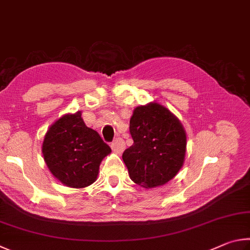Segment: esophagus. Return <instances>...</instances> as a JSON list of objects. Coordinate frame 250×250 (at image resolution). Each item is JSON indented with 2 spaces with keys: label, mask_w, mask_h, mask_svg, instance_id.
Returning a JSON list of instances; mask_svg holds the SVG:
<instances>
[{
  "label": "esophagus",
  "mask_w": 250,
  "mask_h": 250,
  "mask_svg": "<svg viewBox=\"0 0 250 250\" xmlns=\"http://www.w3.org/2000/svg\"><path fill=\"white\" fill-rule=\"evenodd\" d=\"M111 147H112V149L114 151H116V152H118V154H120V152H122L123 150L125 149V142L123 141L122 138L118 137L111 144Z\"/></svg>",
  "instance_id": "34e87169"
}]
</instances>
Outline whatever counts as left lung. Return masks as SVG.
<instances>
[{"label":"left lung","mask_w":250,"mask_h":250,"mask_svg":"<svg viewBox=\"0 0 250 250\" xmlns=\"http://www.w3.org/2000/svg\"><path fill=\"white\" fill-rule=\"evenodd\" d=\"M134 144L122 158L132 180L144 188L163 186L181 169L187 136L181 123L158 103L134 109L129 121Z\"/></svg>","instance_id":"8db88e82"}]
</instances>
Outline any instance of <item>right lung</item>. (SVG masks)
Instances as JSON below:
<instances>
[{
  "instance_id": "right-lung-1",
  "label": "right lung",
  "mask_w": 250,
  "mask_h": 250,
  "mask_svg": "<svg viewBox=\"0 0 250 250\" xmlns=\"http://www.w3.org/2000/svg\"><path fill=\"white\" fill-rule=\"evenodd\" d=\"M111 148L84 124L81 112L59 118L50 126L42 155L51 173L63 185L84 188L96 180L100 164Z\"/></svg>"
}]
</instances>
